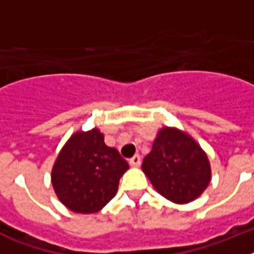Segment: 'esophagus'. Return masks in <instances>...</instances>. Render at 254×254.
Masks as SVG:
<instances>
[{
    "mask_svg": "<svg viewBox=\"0 0 254 254\" xmlns=\"http://www.w3.org/2000/svg\"><path fill=\"white\" fill-rule=\"evenodd\" d=\"M129 165L131 167H139V165H141V157L138 154H135L133 158L129 159Z\"/></svg>",
    "mask_w": 254,
    "mask_h": 254,
    "instance_id": "34e87169",
    "label": "esophagus"
}]
</instances>
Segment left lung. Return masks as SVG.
Here are the masks:
<instances>
[{
    "label": "left lung",
    "instance_id": "left-lung-1",
    "mask_svg": "<svg viewBox=\"0 0 254 254\" xmlns=\"http://www.w3.org/2000/svg\"><path fill=\"white\" fill-rule=\"evenodd\" d=\"M142 171L157 192L177 204L197 199L211 182L205 151L191 135L173 127L159 129Z\"/></svg>",
    "mask_w": 254,
    "mask_h": 254
}]
</instances>
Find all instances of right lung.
<instances>
[{"label": "right lung", "mask_w": 254, "mask_h": 254, "mask_svg": "<svg viewBox=\"0 0 254 254\" xmlns=\"http://www.w3.org/2000/svg\"><path fill=\"white\" fill-rule=\"evenodd\" d=\"M129 165L93 127L75 131L59 151L51 171L58 199L75 213H95L111 201Z\"/></svg>", "instance_id": "obj_1"}]
</instances>
